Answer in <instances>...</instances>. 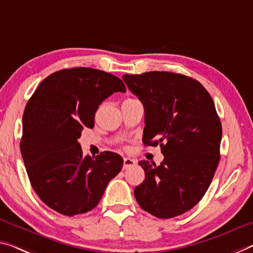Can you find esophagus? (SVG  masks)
<instances>
[{"instance_id": "esophagus-1", "label": "esophagus", "mask_w": 253, "mask_h": 253, "mask_svg": "<svg viewBox=\"0 0 253 253\" xmlns=\"http://www.w3.org/2000/svg\"><path fill=\"white\" fill-rule=\"evenodd\" d=\"M137 165V161L135 159H132V158H124L123 159V169H130V167H133Z\"/></svg>"}]
</instances>
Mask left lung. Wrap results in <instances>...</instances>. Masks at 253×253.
I'll use <instances>...</instances> for the list:
<instances>
[{"instance_id": "obj_1", "label": "left lung", "mask_w": 253, "mask_h": 253, "mask_svg": "<svg viewBox=\"0 0 253 253\" xmlns=\"http://www.w3.org/2000/svg\"><path fill=\"white\" fill-rule=\"evenodd\" d=\"M124 83L145 107V146H161V165L140 161L145 180L134 189L143 211L173 218L205 196L220 159L221 123L199 81L180 73L124 75Z\"/></svg>"}]
</instances>
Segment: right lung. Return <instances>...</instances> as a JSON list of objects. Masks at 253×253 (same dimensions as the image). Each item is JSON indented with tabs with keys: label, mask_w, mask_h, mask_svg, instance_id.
<instances>
[{
	"label": "right lung",
	"mask_w": 253,
	"mask_h": 253,
	"mask_svg": "<svg viewBox=\"0 0 253 253\" xmlns=\"http://www.w3.org/2000/svg\"><path fill=\"white\" fill-rule=\"evenodd\" d=\"M123 81L90 68L60 70L40 84L22 118L21 155L33 189L53 211L65 216L90 211L102 199L123 158L104 151L84 157L81 131L94 127L98 106Z\"/></svg>",
	"instance_id": "1"
}]
</instances>
